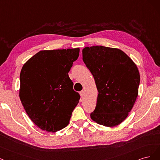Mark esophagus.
<instances>
[{"mask_svg":"<svg viewBox=\"0 0 160 160\" xmlns=\"http://www.w3.org/2000/svg\"><path fill=\"white\" fill-rule=\"evenodd\" d=\"M80 96L82 98H83L84 96V90H82L80 92Z\"/></svg>","mask_w":160,"mask_h":160,"instance_id":"esophagus-1","label":"esophagus"}]
</instances>
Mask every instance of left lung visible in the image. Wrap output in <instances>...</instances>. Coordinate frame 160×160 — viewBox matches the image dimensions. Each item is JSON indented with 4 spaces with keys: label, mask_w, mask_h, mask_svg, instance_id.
Instances as JSON below:
<instances>
[{
    "label": "left lung",
    "mask_w": 160,
    "mask_h": 160,
    "mask_svg": "<svg viewBox=\"0 0 160 160\" xmlns=\"http://www.w3.org/2000/svg\"><path fill=\"white\" fill-rule=\"evenodd\" d=\"M82 59L98 92L91 118L107 127L120 124L138 97L140 77L136 65L121 50L102 46L84 48Z\"/></svg>",
    "instance_id": "1"
}]
</instances>
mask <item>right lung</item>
Returning <instances> with one entry per match:
<instances>
[{
	"mask_svg": "<svg viewBox=\"0 0 160 160\" xmlns=\"http://www.w3.org/2000/svg\"><path fill=\"white\" fill-rule=\"evenodd\" d=\"M79 52V48L42 50L22 66L20 98L41 130L55 132L68 124L80 98L68 76Z\"/></svg>",
	"mask_w": 160,
	"mask_h": 160,
	"instance_id": "add662e5",
	"label": "right lung"
}]
</instances>
